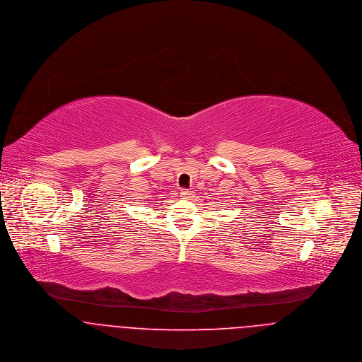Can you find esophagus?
Instances as JSON below:
<instances>
[{
  "label": "esophagus",
  "instance_id": "1",
  "mask_svg": "<svg viewBox=\"0 0 362 362\" xmlns=\"http://www.w3.org/2000/svg\"><path fill=\"white\" fill-rule=\"evenodd\" d=\"M180 197H181V199H189V198H192V192L184 189L180 192Z\"/></svg>",
  "mask_w": 362,
  "mask_h": 362
}]
</instances>
